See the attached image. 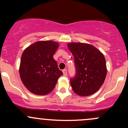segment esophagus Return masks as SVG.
<instances>
[{
	"label": "esophagus",
	"mask_w": 128,
	"mask_h": 128,
	"mask_svg": "<svg viewBox=\"0 0 128 128\" xmlns=\"http://www.w3.org/2000/svg\"><path fill=\"white\" fill-rule=\"evenodd\" d=\"M63 72V75H64V76H67V69H64V70H62Z\"/></svg>",
	"instance_id": "34e87169"
}]
</instances>
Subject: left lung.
I'll list each match as a JSON object with an SVG mask.
<instances>
[{"label":"left lung","instance_id":"8db88e82","mask_svg":"<svg viewBox=\"0 0 128 128\" xmlns=\"http://www.w3.org/2000/svg\"><path fill=\"white\" fill-rule=\"evenodd\" d=\"M68 47L76 67V75L70 80L72 90L80 96L92 95L102 87L106 76L104 55L90 44L70 42Z\"/></svg>","mask_w":128,"mask_h":128}]
</instances>
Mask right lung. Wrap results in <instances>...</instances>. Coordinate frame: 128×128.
<instances>
[{
    "label": "right lung",
    "instance_id": "obj_1",
    "mask_svg": "<svg viewBox=\"0 0 128 128\" xmlns=\"http://www.w3.org/2000/svg\"><path fill=\"white\" fill-rule=\"evenodd\" d=\"M59 47L52 41H40L24 50L20 60V76L26 88L33 94L44 95L51 92L63 74L53 55Z\"/></svg>",
    "mask_w": 128,
    "mask_h": 128
}]
</instances>
